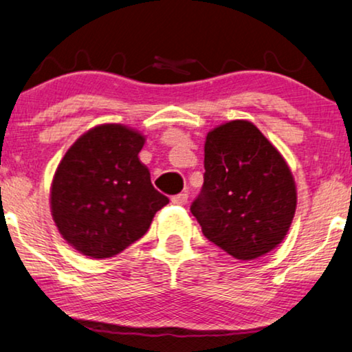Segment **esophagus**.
I'll list each match as a JSON object with an SVG mask.
<instances>
[{"instance_id":"esophagus-1","label":"esophagus","mask_w":352,"mask_h":352,"mask_svg":"<svg viewBox=\"0 0 352 352\" xmlns=\"http://www.w3.org/2000/svg\"><path fill=\"white\" fill-rule=\"evenodd\" d=\"M187 199H189V195L187 194H177L171 199V201L175 205H186L187 204Z\"/></svg>"}]
</instances>
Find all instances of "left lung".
<instances>
[{"label":"left lung","mask_w":352,"mask_h":352,"mask_svg":"<svg viewBox=\"0 0 352 352\" xmlns=\"http://www.w3.org/2000/svg\"><path fill=\"white\" fill-rule=\"evenodd\" d=\"M204 187L190 206L210 242L240 261L272 252L296 210L290 166L248 120H232L205 139Z\"/></svg>","instance_id":"8db88e82"}]
</instances>
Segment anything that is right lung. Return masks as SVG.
<instances>
[{
  "mask_svg": "<svg viewBox=\"0 0 352 352\" xmlns=\"http://www.w3.org/2000/svg\"><path fill=\"white\" fill-rule=\"evenodd\" d=\"M146 136L120 123L91 128L65 152L51 184L62 239L85 256L112 258L141 239L168 201L139 160Z\"/></svg>",
  "mask_w": 352,
  "mask_h": 352,
  "instance_id": "right-lung-1",
  "label": "right lung"
}]
</instances>
